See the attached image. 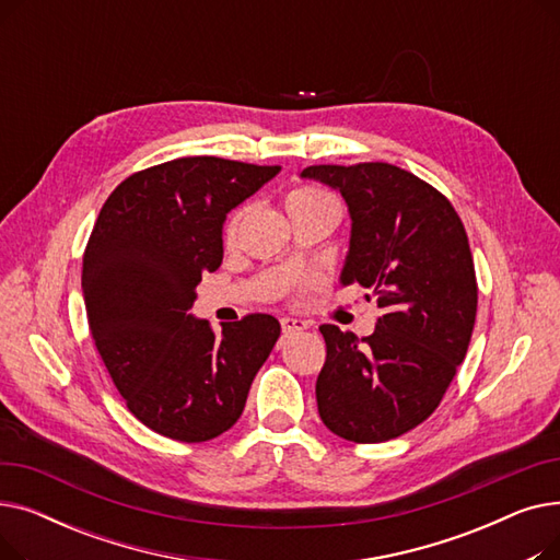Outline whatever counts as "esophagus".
I'll use <instances>...</instances> for the list:
<instances>
[{"mask_svg":"<svg viewBox=\"0 0 560 560\" xmlns=\"http://www.w3.org/2000/svg\"><path fill=\"white\" fill-rule=\"evenodd\" d=\"M304 329H308V322L298 319V317H281V331H283V336L300 334Z\"/></svg>","mask_w":560,"mask_h":560,"instance_id":"esophagus-1","label":"esophagus"}]
</instances>
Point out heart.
I'll return each mask as SVG.
<instances>
[{
  "mask_svg": "<svg viewBox=\"0 0 560 560\" xmlns=\"http://www.w3.org/2000/svg\"><path fill=\"white\" fill-rule=\"evenodd\" d=\"M288 203L334 206V209H338V203H336L334 195H331V192H327V190L317 188V186H302V188H298V190H292V192L288 195ZM241 218H243V211H235V213L229 218V222H226V226H224V238H226V241H233L235 231H238Z\"/></svg>",
  "mask_w": 560,
  "mask_h": 560,
  "instance_id": "1",
  "label": "heart"
}]
</instances>
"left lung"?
I'll return each mask as SVG.
<instances>
[{"mask_svg":"<svg viewBox=\"0 0 560 560\" xmlns=\"http://www.w3.org/2000/svg\"><path fill=\"white\" fill-rule=\"evenodd\" d=\"M302 176L347 201L340 283L370 288L381 308L368 338L319 327L327 342L315 384L319 418L351 443H384L433 413L467 354L477 317L467 233L445 195L397 165H311Z\"/></svg>","mask_w":560,"mask_h":560,"instance_id":"left-lung-1","label":"left lung"}]
</instances>
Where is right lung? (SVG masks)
<instances>
[{"instance_id": "1", "label": "right lung", "mask_w": 560, "mask_h": 560, "mask_svg": "<svg viewBox=\"0 0 560 560\" xmlns=\"http://www.w3.org/2000/svg\"><path fill=\"white\" fill-rule=\"evenodd\" d=\"M279 170L174 159L131 174L102 206L83 254L88 325L127 408L165 438L203 443L238 422L281 334L265 313L222 334L188 313L201 275L222 262L226 213Z\"/></svg>"}]
</instances>
